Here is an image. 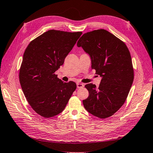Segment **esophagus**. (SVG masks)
I'll use <instances>...</instances> for the list:
<instances>
[{
    "mask_svg": "<svg viewBox=\"0 0 153 153\" xmlns=\"http://www.w3.org/2000/svg\"><path fill=\"white\" fill-rule=\"evenodd\" d=\"M76 86H77V88L78 89H81L82 88H84V84H82V83H77L76 84Z\"/></svg>",
    "mask_w": 153,
    "mask_h": 153,
    "instance_id": "34e87169",
    "label": "esophagus"
}]
</instances>
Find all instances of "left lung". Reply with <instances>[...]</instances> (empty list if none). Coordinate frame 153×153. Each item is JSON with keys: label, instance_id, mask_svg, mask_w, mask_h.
<instances>
[{"label": "left lung", "instance_id": "obj_1", "mask_svg": "<svg viewBox=\"0 0 153 153\" xmlns=\"http://www.w3.org/2000/svg\"><path fill=\"white\" fill-rule=\"evenodd\" d=\"M91 59V68L102 77L98 88L85 85L89 95L83 100L85 109L100 118L112 116L124 104L133 84L134 70L126 44L107 30H94L77 42Z\"/></svg>", "mask_w": 153, "mask_h": 153}]
</instances>
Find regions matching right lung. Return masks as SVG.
<instances>
[{
	"mask_svg": "<svg viewBox=\"0 0 153 153\" xmlns=\"http://www.w3.org/2000/svg\"><path fill=\"white\" fill-rule=\"evenodd\" d=\"M82 32L51 30L29 44L19 71L20 85L29 104L44 118L62 112L76 84L62 81L55 72L62 65Z\"/></svg>",
	"mask_w": 153,
	"mask_h": 153,
	"instance_id": "1",
	"label": "right lung"
}]
</instances>
